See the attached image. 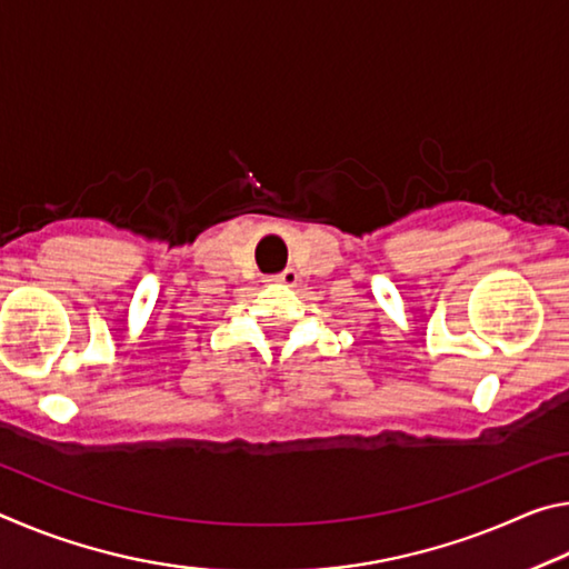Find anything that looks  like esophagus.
Wrapping results in <instances>:
<instances>
[{"label":"esophagus","mask_w":569,"mask_h":569,"mask_svg":"<svg viewBox=\"0 0 569 569\" xmlns=\"http://www.w3.org/2000/svg\"><path fill=\"white\" fill-rule=\"evenodd\" d=\"M268 283H276V286L293 288V286L298 283V273L293 271V268H286L283 273H278V276H271V278H268Z\"/></svg>","instance_id":"obj_1"}]
</instances>
